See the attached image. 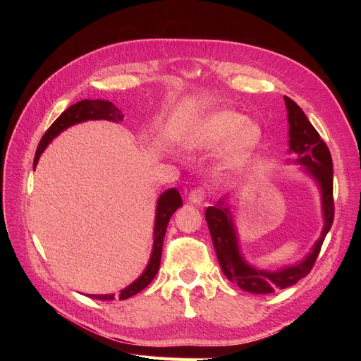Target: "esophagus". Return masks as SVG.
I'll use <instances>...</instances> for the list:
<instances>
[{"label": "esophagus", "instance_id": "34e87169", "mask_svg": "<svg viewBox=\"0 0 361 361\" xmlns=\"http://www.w3.org/2000/svg\"><path fill=\"white\" fill-rule=\"evenodd\" d=\"M190 202L191 203H195V204H200L204 199H206V191H204V188H194V190H191V192H190Z\"/></svg>", "mask_w": 361, "mask_h": 361}]
</instances>
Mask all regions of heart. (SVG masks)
Here are the masks:
<instances>
[{
  "label": "heart",
  "instance_id": "b5f03b06",
  "mask_svg": "<svg viewBox=\"0 0 361 361\" xmlns=\"http://www.w3.org/2000/svg\"><path fill=\"white\" fill-rule=\"evenodd\" d=\"M264 138L262 128L232 110H216L195 122L187 137V146L195 150H211L223 143L224 167L233 170L247 162Z\"/></svg>",
  "mask_w": 361,
  "mask_h": 361
}]
</instances>
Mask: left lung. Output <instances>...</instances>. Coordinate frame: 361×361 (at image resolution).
I'll use <instances>...</instances> for the list:
<instances>
[{"instance_id": "obj_1", "label": "left lung", "mask_w": 361, "mask_h": 361, "mask_svg": "<svg viewBox=\"0 0 361 361\" xmlns=\"http://www.w3.org/2000/svg\"><path fill=\"white\" fill-rule=\"evenodd\" d=\"M289 122V152H295L302 164L304 170L318 182L322 194L324 228L318 241L313 245L312 253L305 256L300 264L281 268L279 271H264L251 267L244 260L238 245V235L228 207L220 200L215 206H209L204 212L207 227H209L216 259L221 271L232 283L250 293H272L277 289H286L304 279L312 271L321 251L322 243L331 228L334 220L333 200V159L329 147L319 137L305 117L304 111L290 97L285 96Z\"/></svg>"}]
</instances>
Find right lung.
Listing matches in <instances>:
<instances>
[{
  "instance_id": "right-lung-1",
  "label": "right lung",
  "mask_w": 361,
  "mask_h": 361,
  "mask_svg": "<svg viewBox=\"0 0 361 361\" xmlns=\"http://www.w3.org/2000/svg\"><path fill=\"white\" fill-rule=\"evenodd\" d=\"M111 120V122H122L123 114L120 110L108 101H101V99H84L71 105L66 111H63L60 117L54 122L49 129L45 133V135L42 137L39 147L36 150V157H35V167L37 166L39 158L42 155V152L47 149V146L51 143V141L56 138L60 133H63L64 129H68L72 125L85 122V120ZM182 206V197L178 190L170 188L166 192H162L158 199L157 203V215H155V228H154V248H152V256L149 264L145 269L143 274H141L134 283L125 289L116 293H108V295H89L90 298L96 300H104V301H113L116 298L118 300H126L133 295L138 293L143 290L149 283L155 279L157 272L159 269L161 264V253H162V243H164V236H166V231L171 215L176 212L178 207Z\"/></svg>"
}]
</instances>
